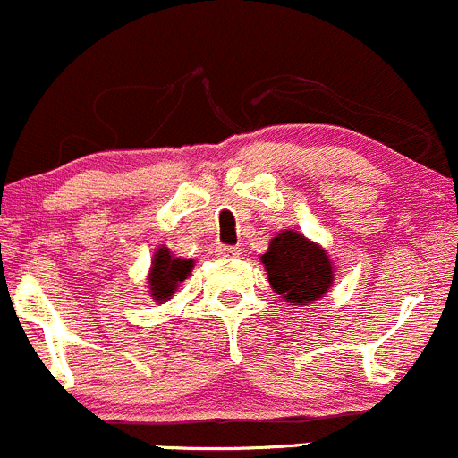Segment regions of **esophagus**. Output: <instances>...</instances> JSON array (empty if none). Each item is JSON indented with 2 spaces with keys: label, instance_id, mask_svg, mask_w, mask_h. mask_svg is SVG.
Listing matches in <instances>:
<instances>
[{
  "label": "esophagus",
  "instance_id": "1",
  "mask_svg": "<svg viewBox=\"0 0 458 458\" xmlns=\"http://www.w3.org/2000/svg\"><path fill=\"white\" fill-rule=\"evenodd\" d=\"M214 253L218 258H238L240 256V249L238 247H229V244H216Z\"/></svg>",
  "mask_w": 458,
  "mask_h": 458
}]
</instances>
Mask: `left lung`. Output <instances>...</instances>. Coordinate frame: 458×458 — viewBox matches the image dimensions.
<instances>
[{"mask_svg":"<svg viewBox=\"0 0 458 458\" xmlns=\"http://www.w3.org/2000/svg\"><path fill=\"white\" fill-rule=\"evenodd\" d=\"M260 260L273 291L293 306H306L319 300L333 284L331 258L319 244L310 242L293 229L273 235Z\"/></svg>","mask_w":458,"mask_h":458,"instance_id":"1","label":"left lung"}]
</instances>
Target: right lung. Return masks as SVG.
I'll list each match as a JSON object with an SVG mask.
<instances>
[{"mask_svg": "<svg viewBox=\"0 0 458 458\" xmlns=\"http://www.w3.org/2000/svg\"><path fill=\"white\" fill-rule=\"evenodd\" d=\"M194 268V260H182V258H174L167 247H160L152 260V268L148 276V289L154 301L163 304V301L172 300L174 291L178 289L181 282L187 280V276Z\"/></svg>", "mask_w": 458, "mask_h": 458, "instance_id": "right-lung-1", "label": "right lung"}]
</instances>
